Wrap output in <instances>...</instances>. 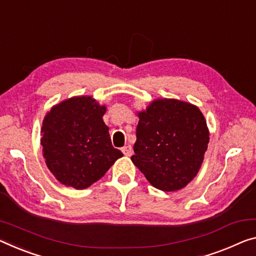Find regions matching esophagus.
I'll return each instance as SVG.
<instances>
[{
  "instance_id": "obj_1",
  "label": "esophagus",
  "mask_w": 256,
  "mask_h": 256,
  "mask_svg": "<svg viewBox=\"0 0 256 256\" xmlns=\"http://www.w3.org/2000/svg\"><path fill=\"white\" fill-rule=\"evenodd\" d=\"M122 153L126 156H130L132 154V148L130 145H127V146L122 148Z\"/></svg>"
}]
</instances>
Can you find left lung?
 <instances>
[{"label":"left lung","instance_id":"8db88e82","mask_svg":"<svg viewBox=\"0 0 256 256\" xmlns=\"http://www.w3.org/2000/svg\"><path fill=\"white\" fill-rule=\"evenodd\" d=\"M137 116L132 164L161 191L186 188L198 174L210 142L202 111L188 102L158 98Z\"/></svg>","mask_w":256,"mask_h":256}]
</instances>
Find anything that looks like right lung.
Instances as JSON below:
<instances>
[{
  "mask_svg": "<svg viewBox=\"0 0 256 256\" xmlns=\"http://www.w3.org/2000/svg\"><path fill=\"white\" fill-rule=\"evenodd\" d=\"M105 112L106 106L92 96H76L54 105L46 114L41 128L43 158L64 186L89 188L124 156L112 146Z\"/></svg>",
  "mask_w": 256,
  "mask_h": 256,
  "instance_id": "right-lung-1",
  "label": "right lung"
}]
</instances>
